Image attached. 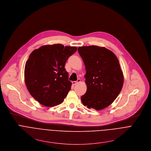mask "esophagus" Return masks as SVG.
Returning a JSON list of instances; mask_svg holds the SVG:
<instances>
[{"label":"esophagus","instance_id":"obj_1","mask_svg":"<svg viewBox=\"0 0 151 151\" xmlns=\"http://www.w3.org/2000/svg\"><path fill=\"white\" fill-rule=\"evenodd\" d=\"M81 81V80L80 79H78L77 81H73L72 82V84L73 85H76L77 83H79V82H80Z\"/></svg>","mask_w":151,"mask_h":151}]
</instances>
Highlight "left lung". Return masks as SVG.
Returning a JSON list of instances; mask_svg holds the SVG:
<instances>
[{
	"mask_svg": "<svg viewBox=\"0 0 151 151\" xmlns=\"http://www.w3.org/2000/svg\"><path fill=\"white\" fill-rule=\"evenodd\" d=\"M78 52L86 70L87 91L81 101L88 109H104L114 101L123 86L124 75L118 59L104 47H79Z\"/></svg>",
	"mask_w": 151,
	"mask_h": 151,
	"instance_id": "8db88e82",
	"label": "left lung"
}]
</instances>
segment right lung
<instances>
[{
  "label": "right lung",
  "instance_id": "obj_1",
  "mask_svg": "<svg viewBox=\"0 0 151 151\" xmlns=\"http://www.w3.org/2000/svg\"><path fill=\"white\" fill-rule=\"evenodd\" d=\"M77 50L57 44L41 46L30 53L24 68L25 84L39 103L53 107L63 101L72 85L65 63Z\"/></svg>",
  "mask_w": 151,
  "mask_h": 151
}]
</instances>
